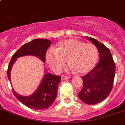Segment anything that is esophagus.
I'll list each match as a JSON object with an SVG mask.
<instances>
[{"label": "esophagus", "instance_id": "1", "mask_svg": "<svg viewBox=\"0 0 125 125\" xmlns=\"http://www.w3.org/2000/svg\"><path fill=\"white\" fill-rule=\"evenodd\" d=\"M61 78H62V80H66V79H68V78H70V76H65V75H62Z\"/></svg>", "mask_w": 125, "mask_h": 125}]
</instances>
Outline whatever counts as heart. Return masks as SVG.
<instances>
[{"label": "heart", "mask_w": 125, "mask_h": 125, "mask_svg": "<svg viewBox=\"0 0 125 125\" xmlns=\"http://www.w3.org/2000/svg\"><path fill=\"white\" fill-rule=\"evenodd\" d=\"M98 57V50L93 44L67 39L62 40L56 47L47 53L46 60L53 70H61L67 60L72 70L85 74L95 67Z\"/></svg>", "instance_id": "obj_1"}]
</instances>
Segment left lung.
I'll list each match as a JSON object with an SVG mask.
<instances>
[{
    "label": "left lung",
    "instance_id": "left-lung-1",
    "mask_svg": "<svg viewBox=\"0 0 125 125\" xmlns=\"http://www.w3.org/2000/svg\"><path fill=\"white\" fill-rule=\"evenodd\" d=\"M86 38L97 47L100 60L91 71L82 76L83 87L78 95L85 104H95L110 95L114 85L115 64L108 47L94 38Z\"/></svg>",
    "mask_w": 125,
    "mask_h": 125
}]
</instances>
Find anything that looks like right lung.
I'll return each mask as SVG.
<instances>
[{"label":"right lung","mask_w":125,"mask_h":125,"mask_svg":"<svg viewBox=\"0 0 125 125\" xmlns=\"http://www.w3.org/2000/svg\"><path fill=\"white\" fill-rule=\"evenodd\" d=\"M52 44L50 40L36 39L24 44L13 55L9 63L7 75L10 81V71L11 67L17 58L22 56L33 55L45 62V55L47 49ZM61 81L60 76L52 74H45L43 79L35 93L30 96L23 97L12 89L15 97L26 106L35 110H45L51 106L54 102L57 95L59 83Z\"/></svg>","instance_id":"right-lung-1"}]
</instances>
